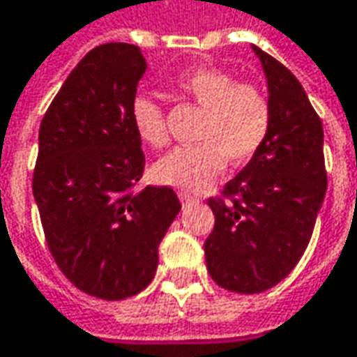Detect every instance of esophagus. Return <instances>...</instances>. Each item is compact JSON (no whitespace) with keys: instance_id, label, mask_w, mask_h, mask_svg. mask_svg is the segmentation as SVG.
Listing matches in <instances>:
<instances>
[{"instance_id":"obj_1","label":"esophagus","mask_w":357,"mask_h":357,"mask_svg":"<svg viewBox=\"0 0 357 357\" xmlns=\"http://www.w3.org/2000/svg\"><path fill=\"white\" fill-rule=\"evenodd\" d=\"M178 199H181L183 203H192V201H197V197H192L191 192H185V191L178 192Z\"/></svg>"}]
</instances>
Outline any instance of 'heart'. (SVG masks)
Returning a JSON list of instances; mask_svg holds the SVG:
<instances>
[{"label": "heart", "mask_w": 357, "mask_h": 357, "mask_svg": "<svg viewBox=\"0 0 357 357\" xmlns=\"http://www.w3.org/2000/svg\"><path fill=\"white\" fill-rule=\"evenodd\" d=\"M174 91L203 109L197 130L199 144L174 148L162 156L152 168L156 183L183 191H203L227 160L243 165L264 146L272 126V107L258 85L238 83L234 75L219 68H192L174 79ZM130 117L144 144L166 146V112L156 99L136 95L130 103Z\"/></svg>", "instance_id": "heart-1"}]
</instances>
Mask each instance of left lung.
Returning a JSON list of instances; mask_svg holds the SVG:
<instances>
[{
  "instance_id": "obj_1",
  "label": "left lung",
  "mask_w": 357,
  "mask_h": 357,
  "mask_svg": "<svg viewBox=\"0 0 357 357\" xmlns=\"http://www.w3.org/2000/svg\"><path fill=\"white\" fill-rule=\"evenodd\" d=\"M268 79L272 126L264 146L207 203L215 225L205 240L211 278L256 294L291 274L313 236L327 172L323 126L305 89L274 56L254 46Z\"/></svg>"
}]
</instances>
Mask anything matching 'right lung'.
Segmentation results:
<instances>
[{
  "label": "right lung",
  "instance_id": "add662e5",
  "mask_svg": "<svg viewBox=\"0 0 357 357\" xmlns=\"http://www.w3.org/2000/svg\"><path fill=\"white\" fill-rule=\"evenodd\" d=\"M144 70L134 44L93 48L40 123L32 191L48 250L79 291L105 301L152 282L158 243L181 211L168 187L134 191L146 158L130 103Z\"/></svg>",
  "mask_w": 357,
  "mask_h": 357
}]
</instances>
